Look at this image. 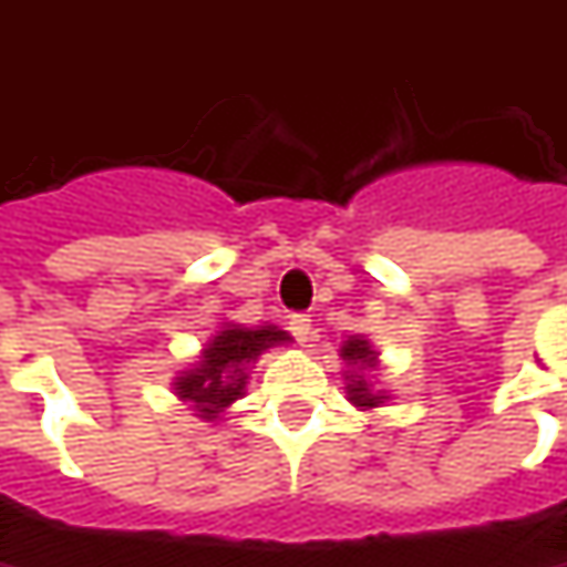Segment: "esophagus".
Wrapping results in <instances>:
<instances>
[{"label":"esophagus","mask_w":567,"mask_h":567,"mask_svg":"<svg viewBox=\"0 0 567 567\" xmlns=\"http://www.w3.org/2000/svg\"><path fill=\"white\" fill-rule=\"evenodd\" d=\"M288 329H291V334L303 344V341H310V334H313V319L307 313H295L288 319Z\"/></svg>","instance_id":"1"}]
</instances>
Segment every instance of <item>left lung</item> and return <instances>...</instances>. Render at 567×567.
I'll use <instances>...</instances> for the list:
<instances>
[{
    "label": "left lung",
    "mask_w": 567,
    "mask_h": 567,
    "mask_svg": "<svg viewBox=\"0 0 567 567\" xmlns=\"http://www.w3.org/2000/svg\"><path fill=\"white\" fill-rule=\"evenodd\" d=\"M341 360L348 363V372H344V381H348V400L353 406H360V410H375V406H384L391 394L388 391H375L372 384H369V372L379 365V353L375 348L369 344V338L363 334H350L348 341L341 344Z\"/></svg>",
    "instance_id": "1"
}]
</instances>
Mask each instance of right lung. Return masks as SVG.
Listing matches in <instances>:
<instances>
[{
  "instance_id": "1",
  "label": "right lung",
  "mask_w": 567,
  "mask_h": 567,
  "mask_svg": "<svg viewBox=\"0 0 567 567\" xmlns=\"http://www.w3.org/2000/svg\"><path fill=\"white\" fill-rule=\"evenodd\" d=\"M282 344H291V334L279 326L245 329L223 322V329L204 344L198 363L173 379V394L192 403L202 422H217L238 396H245L248 372L260 360V353Z\"/></svg>"
}]
</instances>
